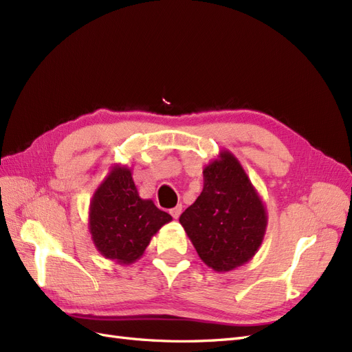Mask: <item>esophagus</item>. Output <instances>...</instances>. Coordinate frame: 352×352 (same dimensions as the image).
Wrapping results in <instances>:
<instances>
[{
  "label": "esophagus",
  "instance_id": "34e87169",
  "mask_svg": "<svg viewBox=\"0 0 352 352\" xmlns=\"http://www.w3.org/2000/svg\"><path fill=\"white\" fill-rule=\"evenodd\" d=\"M180 212H182V206H176L175 208L170 210V214H172V217H173V219H179Z\"/></svg>",
  "mask_w": 352,
  "mask_h": 352
}]
</instances>
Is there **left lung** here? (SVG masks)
Wrapping results in <instances>:
<instances>
[{"instance_id":"1","label":"left lung","mask_w":352,"mask_h":352,"mask_svg":"<svg viewBox=\"0 0 352 352\" xmlns=\"http://www.w3.org/2000/svg\"><path fill=\"white\" fill-rule=\"evenodd\" d=\"M202 173V192L180 214L179 221L208 267L220 273L235 270L261 247L267 211L230 151H220Z\"/></svg>"}]
</instances>
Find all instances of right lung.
I'll list each match as a JSON object with an SVG mask.
<instances>
[{
    "mask_svg": "<svg viewBox=\"0 0 352 352\" xmlns=\"http://www.w3.org/2000/svg\"><path fill=\"white\" fill-rule=\"evenodd\" d=\"M172 221V216L142 199L132 170L114 164L94 192L89 204V232L95 248L105 258L132 264L142 257L151 238Z\"/></svg>",
    "mask_w": 352,
    "mask_h": 352,
    "instance_id": "right-lung-1",
    "label": "right lung"
}]
</instances>
